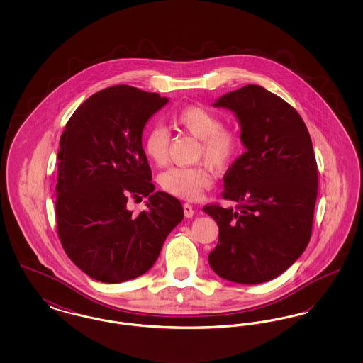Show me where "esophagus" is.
I'll list each match as a JSON object with an SVG mask.
<instances>
[{
  "label": "esophagus",
  "mask_w": 363,
  "mask_h": 363,
  "mask_svg": "<svg viewBox=\"0 0 363 363\" xmlns=\"http://www.w3.org/2000/svg\"><path fill=\"white\" fill-rule=\"evenodd\" d=\"M184 213H185L186 218H191L194 215V209L191 207V204H189V203L184 204Z\"/></svg>",
  "instance_id": "34e87169"
}]
</instances>
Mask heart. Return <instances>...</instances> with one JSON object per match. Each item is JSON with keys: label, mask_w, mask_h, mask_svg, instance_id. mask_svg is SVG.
Masks as SVG:
<instances>
[{"label": "heart", "mask_w": 363, "mask_h": 363, "mask_svg": "<svg viewBox=\"0 0 363 363\" xmlns=\"http://www.w3.org/2000/svg\"><path fill=\"white\" fill-rule=\"evenodd\" d=\"M170 120L177 128L199 138L196 159L207 163L164 172L159 178L160 188L178 199L197 200L213 182L209 165L216 172H225L238 160L242 154L241 136L235 129L223 126L219 114L199 104L175 111ZM143 148L155 166H164L170 152L169 132L162 126H154L145 133Z\"/></svg>", "instance_id": "1"}]
</instances>
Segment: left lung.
<instances>
[{"instance_id":"obj_1","label":"left lung","mask_w":363,"mask_h":363,"mask_svg":"<svg viewBox=\"0 0 363 363\" xmlns=\"http://www.w3.org/2000/svg\"><path fill=\"white\" fill-rule=\"evenodd\" d=\"M213 106L235 113L246 152L223 177L222 197L234 208H203L218 223L208 261L225 280L257 284L290 268L311 241L318 190L308 128L291 104L247 84Z\"/></svg>"}]
</instances>
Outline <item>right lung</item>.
Listing matches in <instances>:
<instances>
[{"label": "right lung", "instance_id": "1", "mask_svg": "<svg viewBox=\"0 0 363 363\" xmlns=\"http://www.w3.org/2000/svg\"><path fill=\"white\" fill-rule=\"evenodd\" d=\"M167 102L135 86H108L77 107L61 136L57 233L67 256L95 280L145 274L184 219L178 199L154 191L141 143L145 123ZM143 196L147 209L133 214L127 203Z\"/></svg>", "mask_w": 363, "mask_h": 363}]
</instances>
